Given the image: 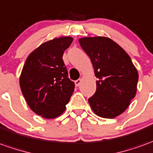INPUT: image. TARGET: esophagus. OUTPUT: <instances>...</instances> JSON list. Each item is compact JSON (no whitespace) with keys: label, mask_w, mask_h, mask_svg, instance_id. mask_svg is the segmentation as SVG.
<instances>
[{"label":"esophagus","mask_w":153,"mask_h":153,"mask_svg":"<svg viewBox=\"0 0 153 153\" xmlns=\"http://www.w3.org/2000/svg\"><path fill=\"white\" fill-rule=\"evenodd\" d=\"M81 83H82V79H77L76 81H75V85L78 87V86H79Z\"/></svg>","instance_id":"esophagus-1"}]
</instances>
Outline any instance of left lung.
Here are the masks:
<instances>
[{"instance_id": "obj_1", "label": "left lung", "mask_w": 153, "mask_h": 153, "mask_svg": "<svg viewBox=\"0 0 153 153\" xmlns=\"http://www.w3.org/2000/svg\"><path fill=\"white\" fill-rule=\"evenodd\" d=\"M79 41L98 78L96 92L88 99L90 107L99 117H117L136 95L137 70L126 51L108 37H84Z\"/></svg>"}]
</instances>
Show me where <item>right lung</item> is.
I'll list each match as a JSON object with an SVG mask.
<instances>
[{"label":"right lung","mask_w":153,"mask_h":153,"mask_svg":"<svg viewBox=\"0 0 153 153\" xmlns=\"http://www.w3.org/2000/svg\"><path fill=\"white\" fill-rule=\"evenodd\" d=\"M72 41L65 36L45 42L29 54L23 66L21 92L30 109L45 118L61 115L74 90L62 59Z\"/></svg>","instance_id":"1"}]
</instances>
